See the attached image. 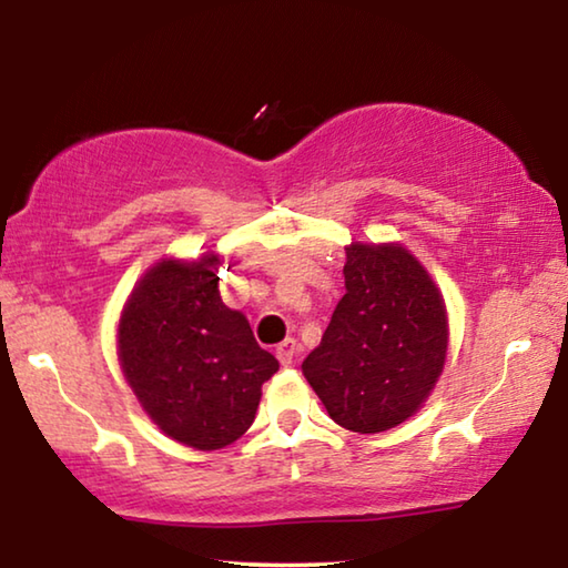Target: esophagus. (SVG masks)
Returning a JSON list of instances; mask_svg holds the SVG:
<instances>
[{
	"label": "esophagus",
	"mask_w": 568,
	"mask_h": 568,
	"mask_svg": "<svg viewBox=\"0 0 568 568\" xmlns=\"http://www.w3.org/2000/svg\"><path fill=\"white\" fill-rule=\"evenodd\" d=\"M277 361H281L283 365H293L297 353H301V345H297L293 338H285L281 345H277Z\"/></svg>",
	"instance_id": "obj_1"
}]
</instances>
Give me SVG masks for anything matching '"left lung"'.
I'll return each mask as SVG.
<instances>
[{"label": "left lung", "mask_w": 568, "mask_h": 568, "mask_svg": "<svg viewBox=\"0 0 568 568\" xmlns=\"http://www.w3.org/2000/svg\"><path fill=\"white\" fill-rule=\"evenodd\" d=\"M345 295L303 376L328 416L355 434H381L420 408L444 371L446 303L398 243L345 247Z\"/></svg>", "instance_id": "left-lung-1"}]
</instances>
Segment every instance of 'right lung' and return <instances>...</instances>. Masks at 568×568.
Segmentation results:
<instances>
[{
	"mask_svg": "<svg viewBox=\"0 0 568 568\" xmlns=\"http://www.w3.org/2000/svg\"><path fill=\"white\" fill-rule=\"evenodd\" d=\"M217 255L160 261L124 305L118 351L134 396L162 434L197 450L233 444L253 426L275 355L217 291Z\"/></svg>",
	"mask_w": 568,
	"mask_h": 568,
	"instance_id": "obj_1",
	"label": "right lung"
}]
</instances>
